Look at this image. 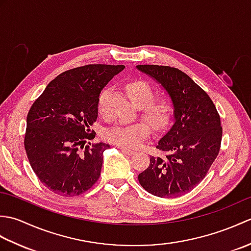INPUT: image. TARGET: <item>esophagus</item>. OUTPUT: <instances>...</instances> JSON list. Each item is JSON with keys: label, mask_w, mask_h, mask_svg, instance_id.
Returning <instances> with one entry per match:
<instances>
[{"label": "esophagus", "mask_w": 251, "mask_h": 251, "mask_svg": "<svg viewBox=\"0 0 251 251\" xmlns=\"http://www.w3.org/2000/svg\"><path fill=\"white\" fill-rule=\"evenodd\" d=\"M120 149H121V150H122L123 152H124V153L128 154V155H135V154H136V151L130 150V149H127V148H124V147H120Z\"/></svg>", "instance_id": "obj_1"}]
</instances>
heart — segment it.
I'll use <instances>...</instances> for the list:
<instances>
[{"label":"heart","instance_id":"b5f03b06","mask_svg":"<svg viewBox=\"0 0 251 251\" xmlns=\"http://www.w3.org/2000/svg\"><path fill=\"white\" fill-rule=\"evenodd\" d=\"M126 90L129 98L135 104L141 106L143 116L157 129L166 127L173 116V103L165 97L153 98L154 90L152 85L145 79H132L126 85ZM109 88H104L98 98V112L104 113L105 98ZM150 125L146 121L132 123H117L106 127L103 130V138L114 145L125 148H136L150 134Z\"/></svg>","mask_w":251,"mask_h":251}]
</instances>
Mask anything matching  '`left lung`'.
Masks as SVG:
<instances>
[{
    "mask_svg": "<svg viewBox=\"0 0 251 251\" xmlns=\"http://www.w3.org/2000/svg\"><path fill=\"white\" fill-rule=\"evenodd\" d=\"M137 69L161 85L174 108L172 128L156 146L165 156H151L138 180L158 197L186 194L205 178L220 151V116L209 96L179 69L155 65Z\"/></svg>",
    "mask_w": 251,
    "mask_h": 251,
    "instance_id": "8db88e82",
    "label": "left lung"
}]
</instances>
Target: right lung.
I'll return each mask as SVG.
<instances>
[{"instance_id":"add662e5","label":"right lung","mask_w":251,"mask_h":251,"mask_svg":"<svg viewBox=\"0 0 251 251\" xmlns=\"http://www.w3.org/2000/svg\"><path fill=\"white\" fill-rule=\"evenodd\" d=\"M124 66L87 65L62 72L47 85L26 116L25 149L37 178L61 196H76L97 182L104 142L95 138L101 90Z\"/></svg>"}]
</instances>
